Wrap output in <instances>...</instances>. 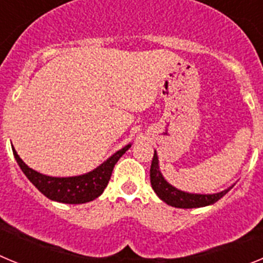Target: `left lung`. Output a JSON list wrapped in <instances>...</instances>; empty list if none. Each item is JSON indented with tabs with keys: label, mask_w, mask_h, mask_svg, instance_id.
I'll return each instance as SVG.
<instances>
[{
	"label": "left lung",
	"mask_w": 263,
	"mask_h": 263,
	"mask_svg": "<svg viewBox=\"0 0 263 263\" xmlns=\"http://www.w3.org/2000/svg\"><path fill=\"white\" fill-rule=\"evenodd\" d=\"M150 182H152L153 190L160 200H163L166 204L175 206V208H185V210L187 208H201V206L215 204L225 194L231 191L234 185H231L229 188L221 192H217V194H194V192L179 190L173 184H170L160 173L157 152H154V157H153L152 168H150Z\"/></svg>",
	"instance_id": "1"
}]
</instances>
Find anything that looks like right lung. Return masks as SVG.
<instances>
[{
  "mask_svg": "<svg viewBox=\"0 0 263 263\" xmlns=\"http://www.w3.org/2000/svg\"><path fill=\"white\" fill-rule=\"evenodd\" d=\"M130 147H132V143L124 146L121 150L116 152L105 162H103L99 167H96L89 173L78 176H67V178L48 176L30 168L21 159L20 155L15 152V148H13L14 158L17 160L18 166L22 170V173L46 197H48L50 200L58 201V203L84 204L95 200L103 194L104 190L108 185L111 171L115 168L116 163Z\"/></svg>",
  "mask_w": 263,
  "mask_h": 263,
  "instance_id": "add662e5",
  "label": "right lung"
}]
</instances>
